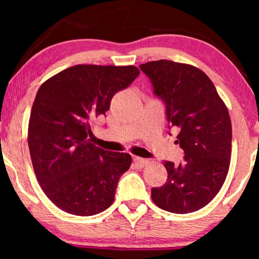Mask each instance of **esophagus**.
<instances>
[{"mask_svg":"<svg viewBox=\"0 0 259 259\" xmlns=\"http://www.w3.org/2000/svg\"><path fill=\"white\" fill-rule=\"evenodd\" d=\"M133 161H134V164L138 166V167H144V166L147 164V159L140 158V157H134Z\"/></svg>","mask_w":259,"mask_h":259,"instance_id":"obj_1","label":"esophagus"}]
</instances>
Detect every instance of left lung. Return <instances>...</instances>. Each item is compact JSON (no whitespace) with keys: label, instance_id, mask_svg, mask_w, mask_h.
I'll use <instances>...</instances> for the list:
<instances>
[{"label":"left lung","instance_id":"1","mask_svg":"<svg viewBox=\"0 0 259 259\" xmlns=\"http://www.w3.org/2000/svg\"><path fill=\"white\" fill-rule=\"evenodd\" d=\"M139 68L165 105L168 128L179 131L176 143L184 151L178 165L164 161L167 180L152 187V199L172 213L199 210L213 199L228 176L232 140L228 108L210 77L197 67L159 60Z\"/></svg>","mask_w":259,"mask_h":259}]
</instances>
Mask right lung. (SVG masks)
<instances>
[{
  "label": "right lung",
  "mask_w": 259,
  "mask_h": 259,
  "mask_svg": "<svg viewBox=\"0 0 259 259\" xmlns=\"http://www.w3.org/2000/svg\"><path fill=\"white\" fill-rule=\"evenodd\" d=\"M139 74L134 66L76 65L38 88L28 145L42 190L61 210L93 215L112 205L132 157L92 144V122L106 114L116 92Z\"/></svg>",
  "instance_id": "1"
}]
</instances>
